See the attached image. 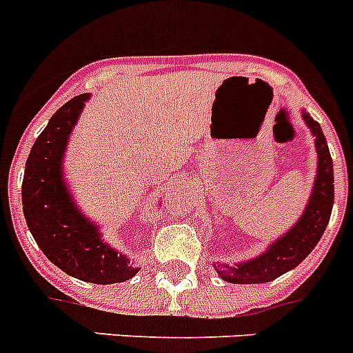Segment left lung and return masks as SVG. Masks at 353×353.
Here are the masks:
<instances>
[{
	"instance_id": "1",
	"label": "left lung",
	"mask_w": 353,
	"mask_h": 353,
	"mask_svg": "<svg viewBox=\"0 0 353 353\" xmlns=\"http://www.w3.org/2000/svg\"><path fill=\"white\" fill-rule=\"evenodd\" d=\"M302 117L307 128L314 135V148L318 155L314 183H312L311 196L305 209L293 227L275 241H271L263 254L234 264L214 263V270L225 282L264 284V282L279 279L280 275L294 270L302 263L323 236L334 205L332 157L328 152V144L321 132L320 123L314 121L311 114L305 110H302Z\"/></svg>"
}]
</instances>
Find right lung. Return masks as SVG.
<instances>
[{
	"instance_id": "1",
	"label": "right lung",
	"mask_w": 353,
	"mask_h": 353,
	"mask_svg": "<svg viewBox=\"0 0 353 353\" xmlns=\"http://www.w3.org/2000/svg\"><path fill=\"white\" fill-rule=\"evenodd\" d=\"M90 99L80 94L57 110L33 143L23 179V212L39 248L57 268L90 284H117L137 275L119 250L85 216L65 180L64 157L78 117Z\"/></svg>"
}]
</instances>
